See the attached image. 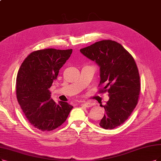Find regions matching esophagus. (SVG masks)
<instances>
[{
	"label": "esophagus",
	"mask_w": 161,
	"mask_h": 161,
	"mask_svg": "<svg viewBox=\"0 0 161 161\" xmlns=\"http://www.w3.org/2000/svg\"><path fill=\"white\" fill-rule=\"evenodd\" d=\"M80 105L85 107V108H91L92 106V104L90 103H81Z\"/></svg>",
	"instance_id": "34e87169"
}]
</instances>
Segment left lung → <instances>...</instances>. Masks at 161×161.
<instances>
[{
  "mask_svg": "<svg viewBox=\"0 0 161 161\" xmlns=\"http://www.w3.org/2000/svg\"><path fill=\"white\" fill-rule=\"evenodd\" d=\"M100 68L99 93L108 92L109 99L99 123L105 129H113L125 121L137 105L141 90L140 76L133 57L115 41L97 42L80 50Z\"/></svg>",
  "mask_w": 161,
  "mask_h": 161,
  "instance_id": "obj_1",
  "label": "left lung"
}]
</instances>
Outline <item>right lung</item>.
<instances>
[{"instance_id":"right-lung-1","label":"right lung","mask_w":161,"mask_h":161,"mask_svg":"<svg viewBox=\"0 0 161 161\" xmlns=\"http://www.w3.org/2000/svg\"><path fill=\"white\" fill-rule=\"evenodd\" d=\"M72 49L34 51L22 63L16 77V97L27 120L41 131H51L67 119L73 106L56 103L48 90Z\"/></svg>"}]
</instances>
